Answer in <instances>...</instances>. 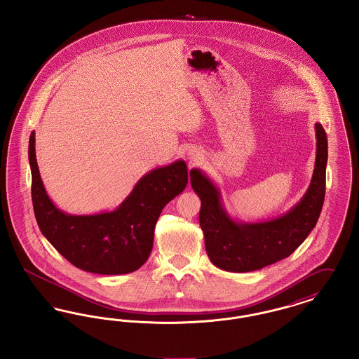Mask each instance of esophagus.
<instances>
[{
    "instance_id": "esophagus-1",
    "label": "esophagus",
    "mask_w": 359,
    "mask_h": 359,
    "mask_svg": "<svg viewBox=\"0 0 359 359\" xmlns=\"http://www.w3.org/2000/svg\"><path fill=\"white\" fill-rule=\"evenodd\" d=\"M202 152L198 148H191L187 152L188 160L191 164H196L202 158Z\"/></svg>"
}]
</instances>
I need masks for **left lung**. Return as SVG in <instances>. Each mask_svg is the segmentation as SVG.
Masks as SVG:
<instances>
[{"instance_id":"1","label":"left lung","mask_w":359,"mask_h":359,"mask_svg":"<svg viewBox=\"0 0 359 359\" xmlns=\"http://www.w3.org/2000/svg\"><path fill=\"white\" fill-rule=\"evenodd\" d=\"M316 158L307 192L288 212L264 222H238L222 203L221 191L201 170H191V186L201 198L199 223L210 261L227 272H252L290 256L319 219L325 194L327 136L315 123Z\"/></svg>"}]
</instances>
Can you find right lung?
Segmentation results:
<instances>
[{
    "instance_id": "obj_1",
    "label": "right lung",
    "mask_w": 359,
    "mask_h": 359,
    "mask_svg": "<svg viewBox=\"0 0 359 359\" xmlns=\"http://www.w3.org/2000/svg\"><path fill=\"white\" fill-rule=\"evenodd\" d=\"M34 217L43 236L76 268L97 274H126L141 268L154 248V226L168 202L188 183L187 165L177 160L145 173L113 211L71 215L53 205L40 177L34 132L28 148Z\"/></svg>"
}]
</instances>
